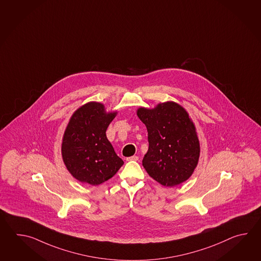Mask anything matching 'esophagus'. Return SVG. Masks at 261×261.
Instances as JSON below:
<instances>
[{"instance_id": "1", "label": "esophagus", "mask_w": 261, "mask_h": 261, "mask_svg": "<svg viewBox=\"0 0 261 261\" xmlns=\"http://www.w3.org/2000/svg\"><path fill=\"white\" fill-rule=\"evenodd\" d=\"M138 160L139 158L137 156V155H133V156L127 158V161H137Z\"/></svg>"}]
</instances>
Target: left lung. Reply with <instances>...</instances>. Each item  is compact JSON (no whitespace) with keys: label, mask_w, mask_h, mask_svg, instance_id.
Masks as SVG:
<instances>
[{"label":"left lung","mask_w":261,"mask_h":261,"mask_svg":"<svg viewBox=\"0 0 261 261\" xmlns=\"http://www.w3.org/2000/svg\"><path fill=\"white\" fill-rule=\"evenodd\" d=\"M137 116L148 133L143 166L165 187L188 180L198 164L200 144L194 124L182 106L168 101L154 109L140 108Z\"/></svg>","instance_id":"8db88e82"}]
</instances>
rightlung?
Returning <instances> with one entry per match:
<instances>
[{
  "mask_svg": "<svg viewBox=\"0 0 261 261\" xmlns=\"http://www.w3.org/2000/svg\"><path fill=\"white\" fill-rule=\"evenodd\" d=\"M116 113L89 102L72 115L62 142V158L68 171L80 182L98 186L113 177L124 164L106 137Z\"/></svg>",
  "mask_w": 261,
  "mask_h": 261,
  "instance_id": "right-lung-1",
  "label": "right lung"
}]
</instances>
